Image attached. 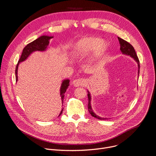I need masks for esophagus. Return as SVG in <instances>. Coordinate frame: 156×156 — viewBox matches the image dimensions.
I'll list each match as a JSON object with an SVG mask.
<instances>
[{"instance_id":"34e87169","label":"esophagus","mask_w":156,"mask_h":156,"mask_svg":"<svg viewBox=\"0 0 156 156\" xmlns=\"http://www.w3.org/2000/svg\"><path fill=\"white\" fill-rule=\"evenodd\" d=\"M85 84H86V81L84 78L76 79L73 81V84L75 87H78L80 86H84Z\"/></svg>"}]
</instances>
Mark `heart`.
<instances>
[{
	"instance_id": "b5f03b06",
	"label": "heart",
	"mask_w": 156,
	"mask_h": 156,
	"mask_svg": "<svg viewBox=\"0 0 156 156\" xmlns=\"http://www.w3.org/2000/svg\"><path fill=\"white\" fill-rule=\"evenodd\" d=\"M108 44L105 41L96 37H90L78 41L74 46V53L79 57H84L94 52L95 55H99L107 48Z\"/></svg>"
}]
</instances>
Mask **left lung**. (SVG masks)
I'll return each mask as SVG.
<instances>
[{
	"label": "left lung",
	"mask_w": 156,
	"mask_h": 156,
	"mask_svg": "<svg viewBox=\"0 0 156 156\" xmlns=\"http://www.w3.org/2000/svg\"><path fill=\"white\" fill-rule=\"evenodd\" d=\"M119 42H120V51L122 52L123 54L125 55H129L131 57H132L133 59H134L136 63H138V76L140 74V61L139 59L138 58V56L136 55V53L135 52V50L134 49L131 44L128 42L127 41H125L124 39L118 37ZM87 97H88V104H87V107H88V111L90 113V114L94 118H96L99 120H107L108 119L107 118H102L101 117L99 116H98V115H96L92 109L91 107V94L90 93V91H87Z\"/></svg>",
	"instance_id": "obj_1"
}]
</instances>
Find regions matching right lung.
<instances>
[{
	"mask_svg": "<svg viewBox=\"0 0 156 156\" xmlns=\"http://www.w3.org/2000/svg\"><path fill=\"white\" fill-rule=\"evenodd\" d=\"M53 36H41V37H38L34 41L30 42L28 44V45H27L25 48L23 50V52H22L21 55L20 57V60H18V62L16 65V69H15V76H16V81L17 82L18 81V65L20 62H22L25 61L30 55L31 54H32L33 52L35 51H46L48 46H49V41L51 39H52ZM70 80L69 79L64 80L61 84L60 87V94L61 96L62 99V102L63 103V101L64 99V94L66 92L67 88L69 87V86L70 85ZM63 109L62 108L61 112L59 114L58 117L62 114L63 112Z\"/></svg>",
	"mask_w": 156,
	"mask_h": 156,
	"instance_id": "add662e5",
	"label": "right lung"
}]
</instances>
